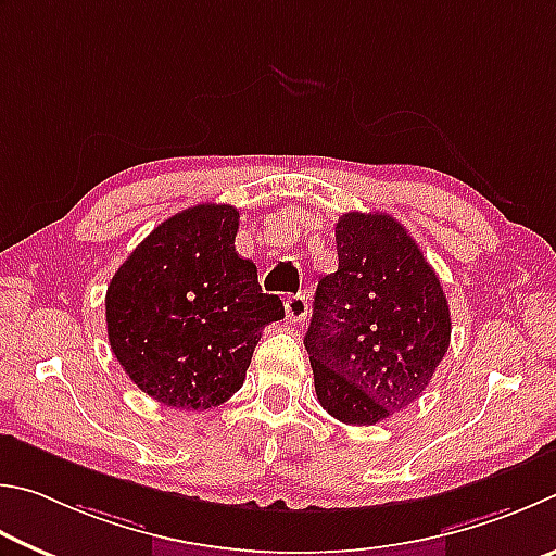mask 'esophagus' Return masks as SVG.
<instances>
[{"label":"esophagus","instance_id":"34e87169","mask_svg":"<svg viewBox=\"0 0 556 556\" xmlns=\"http://www.w3.org/2000/svg\"><path fill=\"white\" fill-rule=\"evenodd\" d=\"M307 307H309L307 298L303 293L286 298V317L290 319V323H303V319L307 317Z\"/></svg>","mask_w":556,"mask_h":556}]
</instances>
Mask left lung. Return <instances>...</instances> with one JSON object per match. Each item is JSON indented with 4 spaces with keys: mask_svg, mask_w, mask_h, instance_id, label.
I'll use <instances>...</instances> for the list:
<instances>
[{
    "mask_svg": "<svg viewBox=\"0 0 556 556\" xmlns=\"http://www.w3.org/2000/svg\"><path fill=\"white\" fill-rule=\"evenodd\" d=\"M339 268L319 280L305 346L317 401L346 425H376L422 395L450 349L434 268L386 212L337 222Z\"/></svg>",
    "mask_w": 556,
    "mask_h": 556,
    "instance_id": "left-lung-1",
    "label": "left lung"
}]
</instances>
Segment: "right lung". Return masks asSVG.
<instances>
[{"label":"right lung","mask_w":556,"mask_h":556,"mask_svg":"<svg viewBox=\"0 0 556 556\" xmlns=\"http://www.w3.org/2000/svg\"><path fill=\"white\" fill-rule=\"evenodd\" d=\"M239 212L194 204L161 222L106 288V334L126 376L168 407L210 410L239 391L261 329L286 315L233 249Z\"/></svg>","instance_id":"add662e5"}]
</instances>
